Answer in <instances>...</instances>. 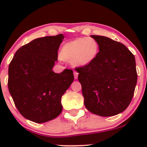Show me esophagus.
I'll list each match as a JSON object with an SVG mask.
<instances>
[{"label":"esophagus","instance_id":"esophagus-1","mask_svg":"<svg viewBox=\"0 0 147 147\" xmlns=\"http://www.w3.org/2000/svg\"><path fill=\"white\" fill-rule=\"evenodd\" d=\"M74 78H75V79H78V72L77 71H74Z\"/></svg>","mask_w":147,"mask_h":147}]
</instances>
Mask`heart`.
<instances>
[{"label": "heart", "instance_id": "obj_1", "mask_svg": "<svg viewBox=\"0 0 147 147\" xmlns=\"http://www.w3.org/2000/svg\"><path fill=\"white\" fill-rule=\"evenodd\" d=\"M100 46L92 38H78L66 42L60 51V59L70 61L75 67L91 64L97 57Z\"/></svg>", "mask_w": 147, "mask_h": 147}]
</instances>
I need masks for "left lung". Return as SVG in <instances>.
Here are the masks:
<instances>
[{
  "label": "left lung",
  "mask_w": 147,
  "mask_h": 147,
  "mask_svg": "<svg viewBox=\"0 0 147 147\" xmlns=\"http://www.w3.org/2000/svg\"><path fill=\"white\" fill-rule=\"evenodd\" d=\"M100 46L91 64L77 67L85 107L102 117L125 110L134 96L137 82L135 57L121 42L107 37L91 35Z\"/></svg>",
  "instance_id": "obj_1"
}]
</instances>
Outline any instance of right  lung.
I'll use <instances>...</instances> for the list:
<instances>
[{
  "instance_id": "add662e5",
  "label": "right lung",
  "mask_w": 147,
  "mask_h": 147,
  "mask_svg": "<svg viewBox=\"0 0 147 147\" xmlns=\"http://www.w3.org/2000/svg\"><path fill=\"white\" fill-rule=\"evenodd\" d=\"M63 39L59 34L33 40L16 51L9 65L10 95L19 112L34 122H46L61 113V97L73 82L72 69L52 70Z\"/></svg>"
}]
</instances>
